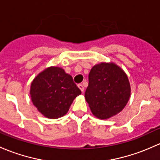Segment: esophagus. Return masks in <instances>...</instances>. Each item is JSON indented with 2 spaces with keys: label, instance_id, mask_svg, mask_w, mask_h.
<instances>
[{
  "label": "esophagus",
  "instance_id": "34e87169",
  "mask_svg": "<svg viewBox=\"0 0 160 160\" xmlns=\"http://www.w3.org/2000/svg\"><path fill=\"white\" fill-rule=\"evenodd\" d=\"M78 87L80 88V90H81L82 93H83L84 92V87H83V86L82 84H78Z\"/></svg>",
  "mask_w": 160,
  "mask_h": 160
}]
</instances>
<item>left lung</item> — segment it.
I'll use <instances>...</instances> for the list:
<instances>
[{
  "label": "left lung",
  "instance_id": "1",
  "mask_svg": "<svg viewBox=\"0 0 160 160\" xmlns=\"http://www.w3.org/2000/svg\"><path fill=\"white\" fill-rule=\"evenodd\" d=\"M131 94L128 77L113 62L94 65L89 73L85 99L93 116L107 120L123 110Z\"/></svg>",
  "mask_w": 160,
  "mask_h": 160
}]
</instances>
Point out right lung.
Masks as SVG:
<instances>
[{
	"instance_id": "right-lung-1",
	"label": "right lung",
	"mask_w": 160,
	"mask_h": 160,
	"mask_svg": "<svg viewBox=\"0 0 160 160\" xmlns=\"http://www.w3.org/2000/svg\"><path fill=\"white\" fill-rule=\"evenodd\" d=\"M30 94L32 102L40 113L53 120L67 114L73 100L81 91L63 69L52 66L34 77Z\"/></svg>"
}]
</instances>
